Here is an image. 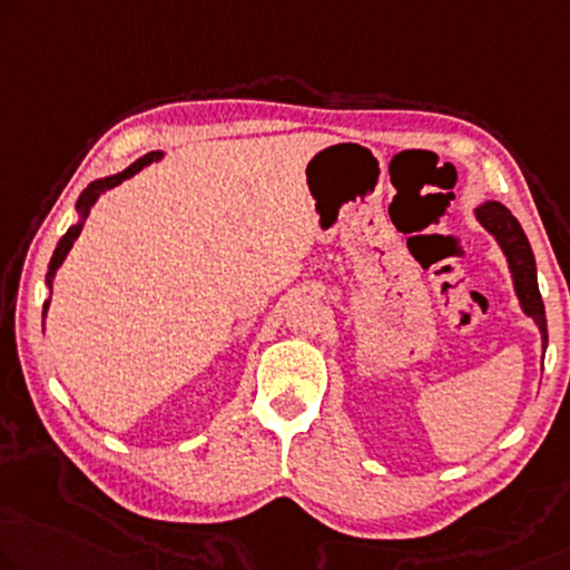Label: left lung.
<instances>
[{"instance_id": "obj_1", "label": "left lung", "mask_w": 570, "mask_h": 570, "mask_svg": "<svg viewBox=\"0 0 570 570\" xmlns=\"http://www.w3.org/2000/svg\"><path fill=\"white\" fill-rule=\"evenodd\" d=\"M475 217H479V223L497 237V243L502 245L504 256L509 261V268H512L517 296H520L524 314L538 322L540 335H542V351H546L548 347L546 304H542V296L538 288V268H534V256H532L528 235H524L512 212L499 202L481 204V207L475 209Z\"/></svg>"}]
</instances>
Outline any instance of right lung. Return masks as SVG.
I'll use <instances>...</instances> for the list:
<instances>
[{"mask_svg": "<svg viewBox=\"0 0 570 570\" xmlns=\"http://www.w3.org/2000/svg\"><path fill=\"white\" fill-rule=\"evenodd\" d=\"M160 156H164V153H158V150H153V153H146V156L142 158H138L135 160L132 166H127L122 174H115V176H107V178H99V181H95V184H89L87 189L81 191V197H79V202H76V209H79V215H81V223L79 225H71L68 227V233L61 237V240H58V248L53 250V258H50V263H48V276H46V284L48 286H53V276H56V271H58V266H61L63 263V258L68 256V250H71V245H73V240L76 237H79V233H81V227H83V219H87V215H89V209L95 207L97 204V199L101 197V194H107L109 189H115V186H120L125 178H130V176H135L140 171L142 166H148V164H153V160H158ZM42 309H48V302H46V307Z\"/></svg>", "mask_w": 570, "mask_h": 570, "instance_id": "add662e5", "label": "right lung"}]
</instances>
